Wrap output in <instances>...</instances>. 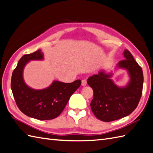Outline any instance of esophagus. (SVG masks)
I'll list each match as a JSON object with an SVG mask.
<instances>
[{
	"label": "esophagus",
	"mask_w": 153,
	"mask_h": 153,
	"mask_svg": "<svg viewBox=\"0 0 153 153\" xmlns=\"http://www.w3.org/2000/svg\"><path fill=\"white\" fill-rule=\"evenodd\" d=\"M87 85V81L85 79H83L82 80V85H83V86H85V85Z\"/></svg>",
	"instance_id": "obj_1"
}]
</instances>
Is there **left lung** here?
Masks as SVG:
<instances>
[{
    "instance_id": "1",
    "label": "left lung",
    "mask_w": 153,
    "mask_h": 153,
    "mask_svg": "<svg viewBox=\"0 0 153 153\" xmlns=\"http://www.w3.org/2000/svg\"><path fill=\"white\" fill-rule=\"evenodd\" d=\"M125 59L119 62L117 69H126L130 80L124 87H120L111 79L113 73L101 70L88 78L87 82L94 90L91 108L95 117L110 122L127 116L138 105L142 94L143 71L130 52L125 49Z\"/></svg>"
}]
</instances>
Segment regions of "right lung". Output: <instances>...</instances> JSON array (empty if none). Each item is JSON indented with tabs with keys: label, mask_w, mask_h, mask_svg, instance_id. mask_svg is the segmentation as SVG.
Here are the masks:
<instances>
[{
	"label": "right lung",
	"mask_w": 153,
	"mask_h": 153,
	"mask_svg": "<svg viewBox=\"0 0 153 153\" xmlns=\"http://www.w3.org/2000/svg\"><path fill=\"white\" fill-rule=\"evenodd\" d=\"M43 59L41 50L23 56L13 71L11 88L18 108L24 114L39 120H50L62 112L70 97L80 86L81 80H76L71 83L54 80L45 89L30 88L23 79L25 67L30 60Z\"/></svg>",
	"instance_id": "1"
}]
</instances>
